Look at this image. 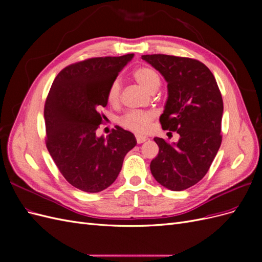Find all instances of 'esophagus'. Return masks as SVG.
Masks as SVG:
<instances>
[{"instance_id": "34e87169", "label": "esophagus", "mask_w": 262, "mask_h": 262, "mask_svg": "<svg viewBox=\"0 0 262 262\" xmlns=\"http://www.w3.org/2000/svg\"><path fill=\"white\" fill-rule=\"evenodd\" d=\"M136 139H137V142H138V144H141V143H143V142H145V141L147 140V138H146V137H143V136H140V134H137V136H136Z\"/></svg>"}]
</instances>
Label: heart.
I'll return each instance as SVG.
<instances>
[{
  "mask_svg": "<svg viewBox=\"0 0 262 262\" xmlns=\"http://www.w3.org/2000/svg\"><path fill=\"white\" fill-rule=\"evenodd\" d=\"M133 77L143 89L149 93H154L161 85V77L156 71L148 67H140L133 72ZM121 84L115 80L107 90V100L109 104L116 105L120 99ZM153 114L148 112H130L121 117L120 123L125 129L136 133H145L149 130L153 121Z\"/></svg>",
  "mask_w": 262,
  "mask_h": 262,
  "instance_id": "heart-1",
  "label": "heart"
}]
</instances>
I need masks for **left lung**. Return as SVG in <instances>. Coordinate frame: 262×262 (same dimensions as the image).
<instances>
[{"label":"left lung","mask_w":262,"mask_h":262,"mask_svg":"<svg viewBox=\"0 0 262 262\" xmlns=\"http://www.w3.org/2000/svg\"><path fill=\"white\" fill-rule=\"evenodd\" d=\"M142 59L167 82L162 128L180 136L177 143L154 138L160 152L150 162V172L165 188L181 191L199 182L216 156L223 99L215 77L200 61L167 54H146Z\"/></svg>","instance_id":"1"}]
</instances>
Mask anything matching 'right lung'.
<instances>
[{
    "label": "right lung",
    "instance_id": "add662e5",
    "mask_svg": "<svg viewBox=\"0 0 262 262\" xmlns=\"http://www.w3.org/2000/svg\"><path fill=\"white\" fill-rule=\"evenodd\" d=\"M133 53L73 63L54 78L45 104L46 145L62 176L85 192H99L117 179L126 153L137 144L120 126L96 136L107 90Z\"/></svg>",
    "mask_w": 262,
    "mask_h": 262
}]
</instances>
